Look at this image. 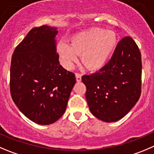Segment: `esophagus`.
Listing matches in <instances>:
<instances>
[{
    "mask_svg": "<svg viewBox=\"0 0 154 154\" xmlns=\"http://www.w3.org/2000/svg\"><path fill=\"white\" fill-rule=\"evenodd\" d=\"M75 77H76V81L77 82H81L82 80V74L79 72L75 73Z\"/></svg>",
    "mask_w": 154,
    "mask_h": 154,
    "instance_id": "obj_1",
    "label": "esophagus"
}]
</instances>
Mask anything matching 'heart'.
Segmentation results:
<instances>
[{
	"mask_svg": "<svg viewBox=\"0 0 154 154\" xmlns=\"http://www.w3.org/2000/svg\"><path fill=\"white\" fill-rule=\"evenodd\" d=\"M116 46V35L112 31L92 28L77 33L71 44L58 46V53L67 66H70L81 54V60L88 69L96 70L107 63Z\"/></svg>",
	"mask_w": 154,
	"mask_h": 154,
	"instance_id": "heart-1",
	"label": "heart"
}]
</instances>
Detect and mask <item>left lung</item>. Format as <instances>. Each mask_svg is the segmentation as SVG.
I'll return each mask as SVG.
<instances>
[{
	"mask_svg": "<svg viewBox=\"0 0 154 154\" xmlns=\"http://www.w3.org/2000/svg\"><path fill=\"white\" fill-rule=\"evenodd\" d=\"M141 72L140 50L132 38L125 36L103 68L82 77L91 113L106 122L125 116L140 98Z\"/></svg>",
	"mask_w": 154,
	"mask_h": 154,
	"instance_id": "1",
	"label": "left lung"
}]
</instances>
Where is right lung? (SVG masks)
Wrapping results in <instances>:
<instances>
[{"label": "right lung", "instance_id": "obj_1", "mask_svg": "<svg viewBox=\"0 0 154 154\" xmlns=\"http://www.w3.org/2000/svg\"><path fill=\"white\" fill-rule=\"evenodd\" d=\"M56 28L31 29L11 58L10 94L20 111L32 122L50 125L65 112L75 75L60 64Z\"/></svg>", "mask_w": 154, "mask_h": 154}]
</instances>
